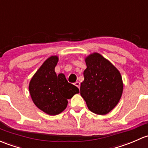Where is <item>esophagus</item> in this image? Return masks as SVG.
Masks as SVG:
<instances>
[{
    "instance_id": "esophagus-1",
    "label": "esophagus",
    "mask_w": 148,
    "mask_h": 148,
    "mask_svg": "<svg viewBox=\"0 0 148 148\" xmlns=\"http://www.w3.org/2000/svg\"><path fill=\"white\" fill-rule=\"evenodd\" d=\"M74 85H75V86H77V87H78L79 88H80V83H79V82H75V84H74Z\"/></svg>"
}]
</instances>
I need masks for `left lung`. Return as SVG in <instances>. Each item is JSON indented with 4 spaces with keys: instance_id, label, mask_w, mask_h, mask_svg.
<instances>
[{
    "instance_id": "obj_1",
    "label": "left lung",
    "mask_w": 148,
    "mask_h": 148,
    "mask_svg": "<svg viewBox=\"0 0 148 148\" xmlns=\"http://www.w3.org/2000/svg\"><path fill=\"white\" fill-rule=\"evenodd\" d=\"M86 69L80 87L81 96L93 113L106 115L119 103L123 83L119 69L98 52L85 58Z\"/></svg>"
}]
</instances>
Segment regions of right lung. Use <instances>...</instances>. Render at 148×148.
<instances>
[{"label": "right lung", "mask_w": 148, "mask_h": 148, "mask_svg": "<svg viewBox=\"0 0 148 148\" xmlns=\"http://www.w3.org/2000/svg\"><path fill=\"white\" fill-rule=\"evenodd\" d=\"M58 56H51L43 62L29 84L31 99L39 109L50 116H56L65 110L68 99L79 94L77 86L69 83L65 75H57L54 69Z\"/></svg>", "instance_id": "obj_1"}]
</instances>
